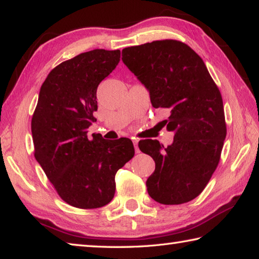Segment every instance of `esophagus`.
Returning <instances> with one entry per match:
<instances>
[{
    "label": "esophagus",
    "instance_id": "esophagus-1",
    "mask_svg": "<svg viewBox=\"0 0 259 259\" xmlns=\"http://www.w3.org/2000/svg\"><path fill=\"white\" fill-rule=\"evenodd\" d=\"M134 142V145H135V150H136V153H140V150H139V147H138V140L137 139H134L133 140Z\"/></svg>",
    "mask_w": 259,
    "mask_h": 259
}]
</instances>
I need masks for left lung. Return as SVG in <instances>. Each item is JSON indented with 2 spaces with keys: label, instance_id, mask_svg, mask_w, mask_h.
Returning a JSON list of instances; mask_svg holds the SVG:
<instances>
[{
  "label": "left lung",
  "instance_id": "left-lung-1",
  "mask_svg": "<svg viewBox=\"0 0 259 259\" xmlns=\"http://www.w3.org/2000/svg\"><path fill=\"white\" fill-rule=\"evenodd\" d=\"M122 61L149 91L155 109H166L163 121L175 131L173 144L139 142V149L155 161L146 186L163 205L195 199L219 165L227 136L220 89L196 52L176 39L154 40L122 50Z\"/></svg>",
  "mask_w": 259,
  "mask_h": 259
}]
</instances>
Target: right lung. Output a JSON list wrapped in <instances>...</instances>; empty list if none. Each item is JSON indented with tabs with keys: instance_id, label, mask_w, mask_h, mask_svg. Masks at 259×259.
<instances>
[{
	"instance_id": "add662e5",
	"label": "right lung",
	"mask_w": 259,
	"mask_h": 259,
	"mask_svg": "<svg viewBox=\"0 0 259 259\" xmlns=\"http://www.w3.org/2000/svg\"><path fill=\"white\" fill-rule=\"evenodd\" d=\"M120 50H93L64 61L40 87L31 117L34 155L65 203L100 208L115 194V175L135 155L128 138L87 137L96 119L97 87L116 68Z\"/></svg>"
}]
</instances>
